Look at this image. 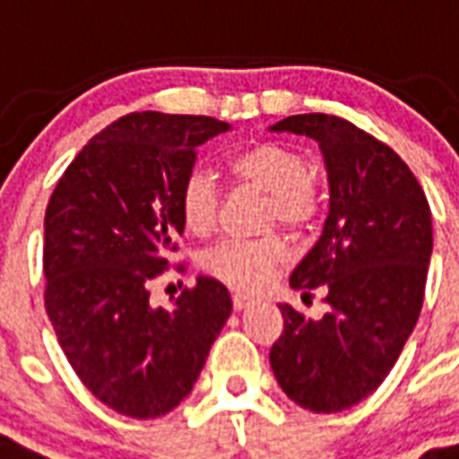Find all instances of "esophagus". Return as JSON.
<instances>
[{"instance_id":"obj_1","label":"esophagus","mask_w":459,"mask_h":459,"mask_svg":"<svg viewBox=\"0 0 459 459\" xmlns=\"http://www.w3.org/2000/svg\"><path fill=\"white\" fill-rule=\"evenodd\" d=\"M252 303H254V300L249 299V296H244V293H234V296H232L234 310H244V307H249Z\"/></svg>"}]
</instances>
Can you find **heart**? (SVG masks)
Masks as SVG:
<instances>
[{
  "mask_svg": "<svg viewBox=\"0 0 459 459\" xmlns=\"http://www.w3.org/2000/svg\"><path fill=\"white\" fill-rule=\"evenodd\" d=\"M230 173L242 183H252L269 193V222L300 232L320 212V193L310 180V163L299 149L279 142H259L230 159ZM180 220L190 234L207 237L215 232L220 217V188L205 170H190L178 188ZM289 249L279 237L227 239L203 256V269L212 279L237 290H256L276 266L286 262Z\"/></svg>",
  "mask_w": 459,
  "mask_h": 459,
  "instance_id": "1",
  "label": "heart"
}]
</instances>
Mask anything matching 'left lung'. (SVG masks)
<instances>
[{
  "label": "left lung",
  "mask_w": 459,
  "mask_h": 459,
  "mask_svg": "<svg viewBox=\"0 0 459 459\" xmlns=\"http://www.w3.org/2000/svg\"><path fill=\"white\" fill-rule=\"evenodd\" d=\"M271 132L316 139L325 159L330 212L290 289L325 290L310 320L281 303L283 333L269 354L290 401L340 413L379 389L420 316L433 222L426 193L394 149L333 115H293Z\"/></svg>",
  "instance_id": "left-lung-1"
}]
</instances>
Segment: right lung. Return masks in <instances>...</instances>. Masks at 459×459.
Instances as JSON below:
<instances>
[{"instance_id": "obj_1", "label": "right lung", "mask_w": 459, "mask_h": 459, "mask_svg": "<svg viewBox=\"0 0 459 459\" xmlns=\"http://www.w3.org/2000/svg\"><path fill=\"white\" fill-rule=\"evenodd\" d=\"M230 129L212 117L134 112L95 134L46 207V313L80 381L129 418H159L193 391L232 313L200 276L170 307L149 283L178 249V188L195 149Z\"/></svg>"}]
</instances>
